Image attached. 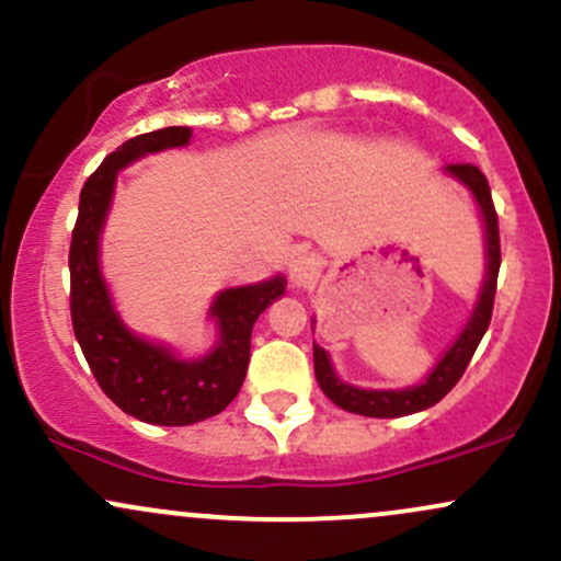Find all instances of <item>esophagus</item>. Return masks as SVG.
Returning a JSON list of instances; mask_svg holds the SVG:
<instances>
[{
  "label": "esophagus",
  "instance_id": "obj_1",
  "mask_svg": "<svg viewBox=\"0 0 561 561\" xmlns=\"http://www.w3.org/2000/svg\"><path fill=\"white\" fill-rule=\"evenodd\" d=\"M319 272V261L313 259V255H300L298 261H293V266H289V279L295 282V285H302V282L313 279Z\"/></svg>",
  "mask_w": 561,
  "mask_h": 561
}]
</instances>
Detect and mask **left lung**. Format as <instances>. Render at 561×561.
Segmentation results:
<instances>
[{
  "instance_id": "1",
  "label": "left lung",
  "mask_w": 561,
  "mask_h": 561,
  "mask_svg": "<svg viewBox=\"0 0 561 561\" xmlns=\"http://www.w3.org/2000/svg\"><path fill=\"white\" fill-rule=\"evenodd\" d=\"M448 173H454L456 179H461V182L472 190V195L478 199L482 210V218H485L488 276H485V285H482L478 308H474L472 319H469L465 332L459 334V340L448 347L446 356L440 358V364L435 366L433 375L427 377V382L416 385V388H405V390L353 388V385H347L343 379L334 377L330 356H327L319 345H313V371H317L319 388L324 390V396L330 398L332 403H337L340 409L353 411V414H362V416H375V420H392V416H405V414H414V411L430 409V405H435L440 398H446L448 392L454 390V385L459 382L461 375L467 371L469 362H472L474 351H478L488 324H491L495 282H499V268H501L499 216H495L491 186H488L485 173L472 163L448 165Z\"/></svg>"
}]
</instances>
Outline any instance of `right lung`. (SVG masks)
I'll use <instances>...</instances> for the list:
<instances>
[{"label":"right lung","mask_w":561,"mask_h":561,"mask_svg":"<svg viewBox=\"0 0 561 561\" xmlns=\"http://www.w3.org/2000/svg\"><path fill=\"white\" fill-rule=\"evenodd\" d=\"M190 137L192 128L165 126L124 141L102 160L100 169L83 182L68 253L70 321L96 385L121 411L160 427L203 422L234 401L248 375L255 319L285 293L282 276L261 285L224 289L210 308L221 327V343L199 362H179L165 347L147 343L121 324L96 261L115 173L147 152L182 147Z\"/></svg>","instance_id":"1"}]
</instances>
